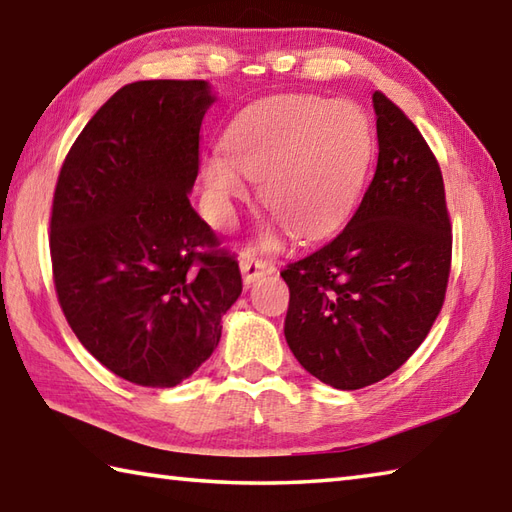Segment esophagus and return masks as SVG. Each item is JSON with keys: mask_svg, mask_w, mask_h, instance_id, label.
Instances as JSON below:
<instances>
[{"mask_svg": "<svg viewBox=\"0 0 512 512\" xmlns=\"http://www.w3.org/2000/svg\"><path fill=\"white\" fill-rule=\"evenodd\" d=\"M239 268H242V275H244V284L250 286L255 282V279H259L262 275H266L270 266L266 262H262V259H257L253 255H242L239 257Z\"/></svg>", "mask_w": 512, "mask_h": 512, "instance_id": "1", "label": "esophagus"}]
</instances>
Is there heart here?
Here are the masks:
<instances>
[{
    "label": "heart",
    "instance_id": "heart-1",
    "mask_svg": "<svg viewBox=\"0 0 512 512\" xmlns=\"http://www.w3.org/2000/svg\"><path fill=\"white\" fill-rule=\"evenodd\" d=\"M226 159H210L204 182L217 219L246 195L244 175L286 233L317 237L342 222L364 184L373 130L353 104L275 99L244 110L226 133Z\"/></svg>",
    "mask_w": 512,
    "mask_h": 512
}]
</instances>
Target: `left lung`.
Here are the masks:
<instances>
[{"label":"left lung","instance_id":"obj_1","mask_svg":"<svg viewBox=\"0 0 512 512\" xmlns=\"http://www.w3.org/2000/svg\"><path fill=\"white\" fill-rule=\"evenodd\" d=\"M377 168L342 233L282 270L286 342L339 390L406 364L444 306L453 233L437 157L397 104L375 90Z\"/></svg>","mask_w":512,"mask_h":512}]
</instances>
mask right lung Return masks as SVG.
Returning <instances> with one entry per match:
<instances>
[{
    "instance_id": "1",
    "label": "right lung",
    "mask_w": 512,
    "mask_h": 512,
    "mask_svg": "<svg viewBox=\"0 0 512 512\" xmlns=\"http://www.w3.org/2000/svg\"><path fill=\"white\" fill-rule=\"evenodd\" d=\"M204 79L119 88L59 170L50 208L57 302L79 342L130 384L184 382L242 295L235 255L193 206Z\"/></svg>"
}]
</instances>
